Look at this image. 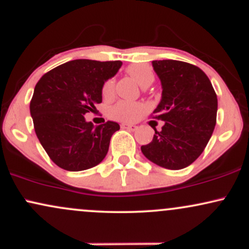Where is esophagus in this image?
Wrapping results in <instances>:
<instances>
[{
	"mask_svg": "<svg viewBox=\"0 0 249 249\" xmlns=\"http://www.w3.org/2000/svg\"><path fill=\"white\" fill-rule=\"evenodd\" d=\"M121 126L123 128H126V130H130V131H136L137 130V125L134 124H127V123H123V124L121 125Z\"/></svg>",
	"mask_w": 249,
	"mask_h": 249,
	"instance_id": "esophagus-1",
	"label": "esophagus"
}]
</instances>
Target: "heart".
Wrapping results in <instances>:
<instances>
[{
	"label": "heart",
	"mask_w": 249,
	"mask_h": 249,
	"mask_svg": "<svg viewBox=\"0 0 249 249\" xmlns=\"http://www.w3.org/2000/svg\"><path fill=\"white\" fill-rule=\"evenodd\" d=\"M126 72L138 83L141 87L150 85L154 79V72L152 68L145 63H134L126 68ZM115 92V79L108 78L104 82L102 87V96L104 98H111ZM144 104L139 102L119 101L115 105L108 108V116L117 121L133 122L139 118L144 112Z\"/></svg>",
	"instance_id": "heart-1"
}]
</instances>
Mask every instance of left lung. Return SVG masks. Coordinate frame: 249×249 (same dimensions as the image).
I'll use <instances>...</instances> for the list:
<instances>
[{"mask_svg": "<svg viewBox=\"0 0 249 249\" xmlns=\"http://www.w3.org/2000/svg\"><path fill=\"white\" fill-rule=\"evenodd\" d=\"M161 101L153 118L165 123L142 152L159 166L181 170L202 153L216 123L218 98L210 78L196 65L173 59L153 61Z\"/></svg>", "mask_w": 249, "mask_h": 249, "instance_id": "1", "label": "left lung"}]
</instances>
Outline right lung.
<instances>
[{"mask_svg": "<svg viewBox=\"0 0 249 249\" xmlns=\"http://www.w3.org/2000/svg\"><path fill=\"white\" fill-rule=\"evenodd\" d=\"M121 61L75 59L44 73L37 82L30 113L37 138L50 159L63 170L83 171L107 156L119 124L95 126L84 115L102 103V87L117 73Z\"/></svg>", "mask_w": 249, "mask_h": 249, "instance_id": "add662e5", "label": "right lung"}]
</instances>
